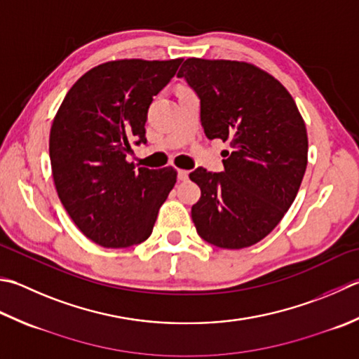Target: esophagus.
Returning <instances> with one entry per match:
<instances>
[{
	"label": "esophagus",
	"mask_w": 359,
	"mask_h": 359,
	"mask_svg": "<svg viewBox=\"0 0 359 359\" xmlns=\"http://www.w3.org/2000/svg\"><path fill=\"white\" fill-rule=\"evenodd\" d=\"M188 171L187 170H177V177L179 180H187L188 179Z\"/></svg>",
	"instance_id": "obj_1"
}]
</instances>
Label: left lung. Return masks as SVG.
<instances>
[{
  "mask_svg": "<svg viewBox=\"0 0 359 359\" xmlns=\"http://www.w3.org/2000/svg\"><path fill=\"white\" fill-rule=\"evenodd\" d=\"M201 100L207 138L230 143L222 172L191 174L201 199L191 207L199 236L221 249L262 241L291 207L308 163L300 111L282 83L248 62L189 57L179 69Z\"/></svg>",
  "mask_w": 359,
  "mask_h": 359,
  "instance_id": "left-lung-1",
  "label": "left lung"
}]
</instances>
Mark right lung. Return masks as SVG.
Listing matches in <instances>:
<instances>
[{
    "mask_svg": "<svg viewBox=\"0 0 359 359\" xmlns=\"http://www.w3.org/2000/svg\"><path fill=\"white\" fill-rule=\"evenodd\" d=\"M182 59H123L91 68L62 101L49 133L55 189L69 217L102 248H129L151 236L175 185L172 166L129 163L130 143H146L152 97Z\"/></svg>",
    "mask_w": 359,
    "mask_h": 359,
    "instance_id": "right-lung-1",
    "label": "right lung"
}]
</instances>
